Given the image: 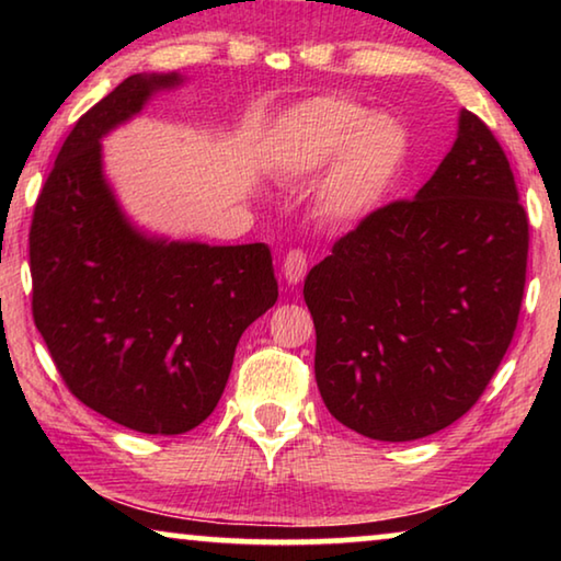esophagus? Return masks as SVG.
I'll return each mask as SVG.
<instances>
[{
	"label": "esophagus",
	"mask_w": 561,
	"mask_h": 561,
	"mask_svg": "<svg viewBox=\"0 0 561 561\" xmlns=\"http://www.w3.org/2000/svg\"><path fill=\"white\" fill-rule=\"evenodd\" d=\"M307 254H304L301 250H291L287 257H284V264H282V272H284V279H287V284H299L304 279V274H307Z\"/></svg>",
	"instance_id": "34e87169"
}]
</instances>
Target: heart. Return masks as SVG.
<instances>
[{"instance_id":"heart-1","label":"heart","mask_w":561,"mask_h":561,"mask_svg":"<svg viewBox=\"0 0 561 561\" xmlns=\"http://www.w3.org/2000/svg\"><path fill=\"white\" fill-rule=\"evenodd\" d=\"M274 140L284 180L311 178L335 163L319 193V213L334 225L371 217L391 193L408 153L401 121L344 96L297 103L284 113Z\"/></svg>"}]
</instances>
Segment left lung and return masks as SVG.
I'll return each instance as SVG.
<instances>
[{"mask_svg":"<svg viewBox=\"0 0 561 561\" xmlns=\"http://www.w3.org/2000/svg\"><path fill=\"white\" fill-rule=\"evenodd\" d=\"M527 247L505 150L460 111L450 153L413 201L366 217L304 279L329 413L386 443L468 413L515 334Z\"/></svg>","mask_w":561,"mask_h":561,"instance_id":"obj_1","label":"left lung"}]
</instances>
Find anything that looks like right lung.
<instances>
[{
    "mask_svg": "<svg viewBox=\"0 0 561 561\" xmlns=\"http://www.w3.org/2000/svg\"><path fill=\"white\" fill-rule=\"evenodd\" d=\"M185 79L133 73L83 113L34 207V324L69 391L113 423L180 435L215 411L244 329L277 301L264 242L148 234L103 173L101 140Z\"/></svg>",
    "mask_w": 561,
    "mask_h": 561,
    "instance_id": "obj_1",
    "label": "right lung"
}]
</instances>
